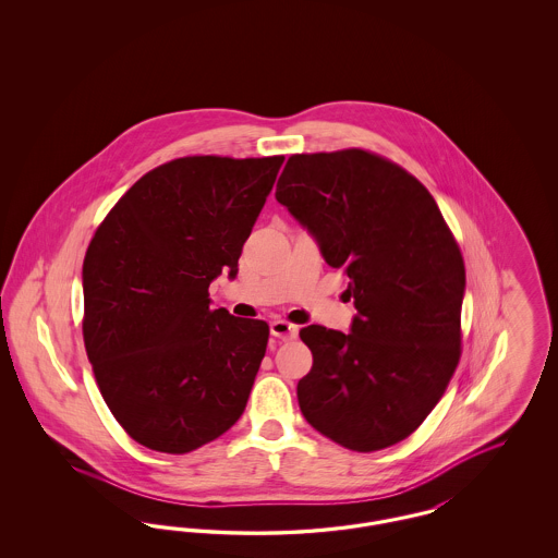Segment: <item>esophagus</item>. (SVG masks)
Here are the masks:
<instances>
[{
  "instance_id": "obj_1",
  "label": "esophagus",
  "mask_w": 558,
  "mask_h": 558,
  "mask_svg": "<svg viewBox=\"0 0 558 558\" xmlns=\"http://www.w3.org/2000/svg\"><path fill=\"white\" fill-rule=\"evenodd\" d=\"M269 332L276 337V339H294L296 337V332H299V328L294 326V324H289L287 319H274L271 324H269Z\"/></svg>"
}]
</instances>
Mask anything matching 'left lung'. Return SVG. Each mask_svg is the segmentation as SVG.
<instances>
[{
	"mask_svg": "<svg viewBox=\"0 0 558 558\" xmlns=\"http://www.w3.org/2000/svg\"><path fill=\"white\" fill-rule=\"evenodd\" d=\"M276 201L343 267L349 332L303 328L314 366L296 385L305 421L339 446L376 451L423 425L460 360L464 262L435 198L360 148L292 155Z\"/></svg>",
	"mask_w": 558,
	"mask_h": 558,
	"instance_id": "left-lung-1",
	"label": "left lung"
}]
</instances>
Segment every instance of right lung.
Segmentation results:
<instances>
[{
	"label": "right lung",
	"mask_w": 558,
	"mask_h": 558,
	"mask_svg": "<svg viewBox=\"0 0 558 558\" xmlns=\"http://www.w3.org/2000/svg\"><path fill=\"white\" fill-rule=\"evenodd\" d=\"M284 157H186L140 178L83 262V341L108 410L150 450L187 453L242 416L266 355L262 319L211 310Z\"/></svg>",
	"instance_id": "add662e5"
}]
</instances>
